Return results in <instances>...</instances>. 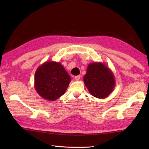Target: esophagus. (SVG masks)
Masks as SVG:
<instances>
[{"mask_svg":"<svg viewBox=\"0 0 149 149\" xmlns=\"http://www.w3.org/2000/svg\"><path fill=\"white\" fill-rule=\"evenodd\" d=\"M80 77H81V76H80V75H77V76H75V81H79V80L80 79Z\"/></svg>","mask_w":149,"mask_h":149,"instance_id":"1","label":"esophagus"}]
</instances>
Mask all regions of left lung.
I'll return each instance as SVG.
<instances>
[{
	"mask_svg": "<svg viewBox=\"0 0 149 149\" xmlns=\"http://www.w3.org/2000/svg\"><path fill=\"white\" fill-rule=\"evenodd\" d=\"M83 81L90 93L100 99L108 97L115 86L113 73L108 66L101 62L88 65Z\"/></svg>",
	"mask_w": 149,
	"mask_h": 149,
	"instance_id": "left-lung-1",
	"label": "left lung"
}]
</instances>
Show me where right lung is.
<instances>
[{
    "instance_id": "1",
    "label": "right lung",
    "mask_w": 149,
    "mask_h": 149,
    "mask_svg": "<svg viewBox=\"0 0 149 149\" xmlns=\"http://www.w3.org/2000/svg\"><path fill=\"white\" fill-rule=\"evenodd\" d=\"M70 81V77L61 63L47 61L36 70L34 88L40 96L53 101L64 95Z\"/></svg>"
}]
</instances>
